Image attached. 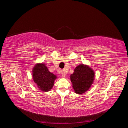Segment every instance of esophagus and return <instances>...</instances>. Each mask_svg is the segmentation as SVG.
<instances>
[{
    "instance_id": "1",
    "label": "esophagus",
    "mask_w": 128,
    "mask_h": 128,
    "mask_svg": "<svg viewBox=\"0 0 128 128\" xmlns=\"http://www.w3.org/2000/svg\"><path fill=\"white\" fill-rule=\"evenodd\" d=\"M61 75L62 76V77H64L66 76V72L64 71H61Z\"/></svg>"
}]
</instances>
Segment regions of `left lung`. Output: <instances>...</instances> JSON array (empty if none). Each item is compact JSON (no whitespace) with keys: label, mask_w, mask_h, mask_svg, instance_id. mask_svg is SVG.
Listing matches in <instances>:
<instances>
[{"label":"left lung","mask_w":128,"mask_h":128,"mask_svg":"<svg viewBox=\"0 0 128 128\" xmlns=\"http://www.w3.org/2000/svg\"><path fill=\"white\" fill-rule=\"evenodd\" d=\"M94 78V72L87 65L80 64L70 75L72 88L75 93L82 94L90 88Z\"/></svg>","instance_id":"left-lung-1"}]
</instances>
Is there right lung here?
Segmentation results:
<instances>
[{
    "label": "right lung",
    "mask_w": 128,
    "mask_h": 128,
    "mask_svg": "<svg viewBox=\"0 0 128 128\" xmlns=\"http://www.w3.org/2000/svg\"><path fill=\"white\" fill-rule=\"evenodd\" d=\"M32 77L40 90L47 92L52 88L56 76L50 72L45 64H38L33 68Z\"/></svg>",
    "instance_id": "1"
}]
</instances>
